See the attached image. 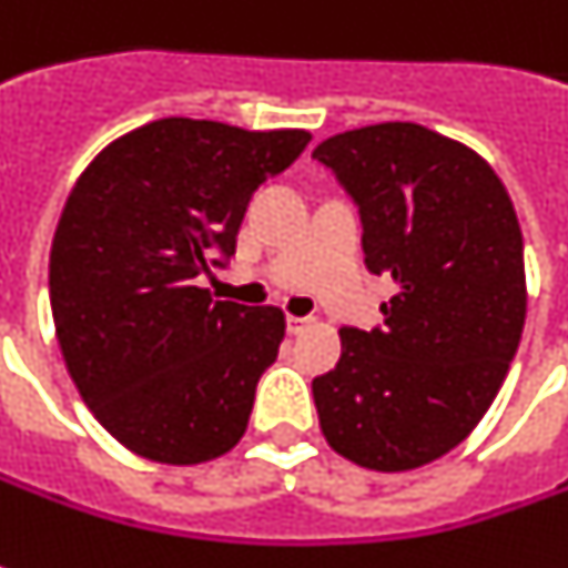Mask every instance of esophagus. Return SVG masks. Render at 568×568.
Returning a JSON list of instances; mask_svg holds the SVG:
<instances>
[{
    "mask_svg": "<svg viewBox=\"0 0 568 568\" xmlns=\"http://www.w3.org/2000/svg\"><path fill=\"white\" fill-rule=\"evenodd\" d=\"M312 318H300V315H287V331L291 334H303V331L310 328Z\"/></svg>",
    "mask_w": 568,
    "mask_h": 568,
    "instance_id": "obj_1",
    "label": "esophagus"
}]
</instances>
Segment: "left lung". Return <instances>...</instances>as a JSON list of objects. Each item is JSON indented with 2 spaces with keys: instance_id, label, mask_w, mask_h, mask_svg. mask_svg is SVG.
<instances>
[{
  "instance_id": "8db88e82",
  "label": "left lung",
  "mask_w": 568,
  "mask_h": 568,
  "mask_svg": "<svg viewBox=\"0 0 568 568\" xmlns=\"http://www.w3.org/2000/svg\"><path fill=\"white\" fill-rule=\"evenodd\" d=\"M312 159L359 205L368 272L397 284L382 328H341L312 382L322 435L365 469H418L471 435L523 341L516 209L478 152L413 121L334 133Z\"/></svg>"
}]
</instances>
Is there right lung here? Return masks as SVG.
<instances>
[{"label": "right lung", "mask_w": 568, "mask_h": 568, "mask_svg": "<svg viewBox=\"0 0 568 568\" xmlns=\"http://www.w3.org/2000/svg\"><path fill=\"white\" fill-rule=\"evenodd\" d=\"M310 140L162 118L78 178L49 253L55 337L90 413L136 456L196 466L246 432L284 312L212 300L196 277L234 256L258 184Z\"/></svg>", "instance_id": "obj_1"}]
</instances>
